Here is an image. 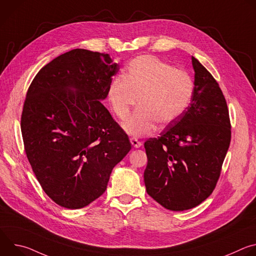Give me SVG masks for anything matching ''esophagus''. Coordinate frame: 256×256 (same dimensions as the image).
<instances>
[{
  "label": "esophagus",
  "instance_id": "1",
  "mask_svg": "<svg viewBox=\"0 0 256 256\" xmlns=\"http://www.w3.org/2000/svg\"><path fill=\"white\" fill-rule=\"evenodd\" d=\"M130 140L132 144L134 146V148H140V146H142V142H140L138 138H130Z\"/></svg>",
  "mask_w": 256,
  "mask_h": 256
}]
</instances>
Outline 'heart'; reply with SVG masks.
Listing matches in <instances>:
<instances>
[{
  "mask_svg": "<svg viewBox=\"0 0 256 256\" xmlns=\"http://www.w3.org/2000/svg\"><path fill=\"white\" fill-rule=\"evenodd\" d=\"M194 82L188 72L154 56H140L130 62L124 77L114 78L108 89L114 112L126 120L132 108L140 106L124 124L134 136L150 134L156 122L163 126L176 120L188 107Z\"/></svg>",
  "mask_w": 256,
  "mask_h": 256,
  "instance_id": "b5f03b06",
  "label": "heart"
}]
</instances>
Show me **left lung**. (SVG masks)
<instances>
[{
    "instance_id": "1",
    "label": "left lung",
    "mask_w": 256,
    "mask_h": 256,
    "mask_svg": "<svg viewBox=\"0 0 256 256\" xmlns=\"http://www.w3.org/2000/svg\"><path fill=\"white\" fill-rule=\"evenodd\" d=\"M190 105L158 138L144 146L146 190L170 210L192 208L214 190L231 142L226 99L210 72L194 56Z\"/></svg>"
}]
</instances>
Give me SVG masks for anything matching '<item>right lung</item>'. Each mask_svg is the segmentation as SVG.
<instances>
[{
	"label": "right lung",
	"instance_id": "1",
	"mask_svg": "<svg viewBox=\"0 0 256 256\" xmlns=\"http://www.w3.org/2000/svg\"><path fill=\"white\" fill-rule=\"evenodd\" d=\"M118 68L108 54L76 48L46 64L28 88L21 116L25 153L60 206L81 208L98 198L132 149L100 101Z\"/></svg>",
	"mask_w": 256,
	"mask_h": 256
}]
</instances>
